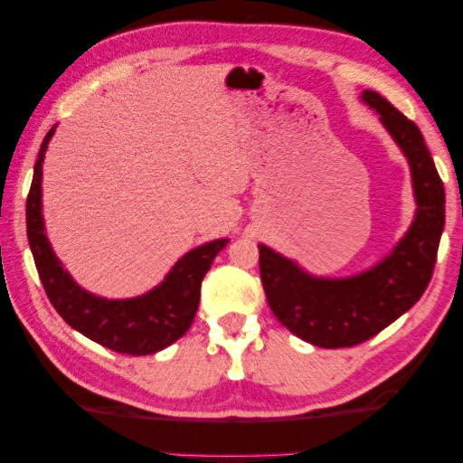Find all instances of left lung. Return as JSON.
<instances>
[{"label":"left lung","instance_id":"left-lung-1","mask_svg":"<svg viewBox=\"0 0 463 463\" xmlns=\"http://www.w3.org/2000/svg\"><path fill=\"white\" fill-rule=\"evenodd\" d=\"M361 100L380 115L411 165L416 213L402 240L375 267L343 279L312 275L259 244L272 314L295 336L322 348L365 343L406 314L433 277L445 225V188L419 127L373 90H365Z\"/></svg>","mask_w":463,"mask_h":463}]
</instances>
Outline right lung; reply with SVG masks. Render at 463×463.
Returning <instances> with one entry per match:
<instances>
[{"label":"right lung","instance_id":"right-lung-1","mask_svg":"<svg viewBox=\"0 0 463 463\" xmlns=\"http://www.w3.org/2000/svg\"><path fill=\"white\" fill-rule=\"evenodd\" d=\"M57 125L44 137L26 199V233L36 270L57 314L94 343L125 354H154L186 335L201 301V283L227 238L193 248L160 285L128 299H106L83 289L63 269L44 232L43 162Z\"/></svg>","mask_w":463,"mask_h":463}]
</instances>
